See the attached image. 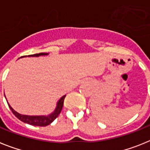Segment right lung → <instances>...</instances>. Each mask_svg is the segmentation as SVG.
Here are the masks:
<instances>
[{"label":"right lung","instance_id":"1","mask_svg":"<svg viewBox=\"0 0 150 150\" xmlns=\"http://www.w3.org/2000/svg\"><path fill=\"white\" fill-rule=\"evenodd\" d=\"M49 55L48 53H44V52H41L39 54H34V55H28V57H38L40 56V55ZM22 57H27L26 56H22ZM66 95H64L63 97H62L59 100L57 103L56 107H55V110H54L53 112H52L51 114L48 115V116H27V115H22L17 112L16 111L14 110L11 107V106L9 104V103H7L10 109L11 110V111L13 112V113L16 116V117H17L20 121L23 122L25 123H27V124L31 125H36V126H46L48 125L51 124L54 120L56 119L59 115L60 114L61 111L62 110V107H63L64 104V98H65Z\"/></svg>","mask_w":150,"mask_h":150}]
</instances>
